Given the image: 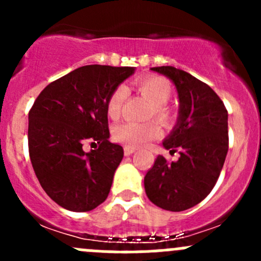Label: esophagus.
I'll list each match as a JSON object with an SVG mask.
<instances>
[{"label": "esophagus", "instance_id": "obj_1", "mask_svg": "<svg viewBox=\"0 0 261 261\" xmlns=\"http://www.w3.org/2000/svg\"><path fill=\"white\" fill-rule=\"evenodd\" d=\"M135 150H136V147H133V146H125V147H123V152H125L126 156H128V155L133 154Z\"/></svg>", "mask_w": 261, "mask_h": 261}]
</instances>
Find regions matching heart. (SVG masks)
I'll use <instances>...</instances> for the list:
<instances>
[{"label":"heart","instance_id":"b5f03b06","mask_svg":"<svg viewBox=\"0 0 261 261\" xmlns=\"http://www.w3.org/2000/svg\"><path fill=\"white\" fill-rule=\"evenodd\" d=\"M138 88L152 103L150 117H156L160 122L168 123L174 120V111L168 106L172 97V86L165 78L159 75H145L138 81ZM127 96L125 86H118L110 96L107 102V114L111 118H117L122 110L123 102ZM114 136L117 141L127 146H143L162 136V127L156 121L149 122H134L125 121L115 127Z\"/></svg>","mask_w":261,"mask_h":261}]
</instances>
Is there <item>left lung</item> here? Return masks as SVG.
Returning <instances> with one entry per match:
<instances>
[{"mask_svg": "<svg viewBox=\"0 0 261 261\" xmlns=\"http://www.w3.org/2000/svg\"><path fill=\"white\" fill-rule=\"evenodd\" d=\"M178 91L179 118L163 145L179 151L177 162L163 155L144 178L146 196L155 206L180 212L203 201L215 187L228 150L227 110L208 84L174 67H154Z\"/></svg>", "mask_w": 261, "mask_h": 261, "instance_id": "1", "label": "left lung"}]
</instances>
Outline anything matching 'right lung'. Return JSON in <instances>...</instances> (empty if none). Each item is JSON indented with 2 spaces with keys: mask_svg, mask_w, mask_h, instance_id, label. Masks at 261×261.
<instances>
[{
  "mask_svg": "<svg viewBox=\"0 0 261 261\" xmlns=\"http://www.w3.org/2000/svg\"><path fill=\"white\" fill-rule=\"evenodd\" d=\"M134 67L84 65L51 82L29 111V154L46 194L60 207L87 212L106 201L122 146L109 141L107 102ZM96 149L86 153L83 145Z\"/></svg>",
  "mask_w": 261,
  "mask_h": 261,
  "instance_id": "add662e5",
  "label": "right lung"
}]
</instances>
